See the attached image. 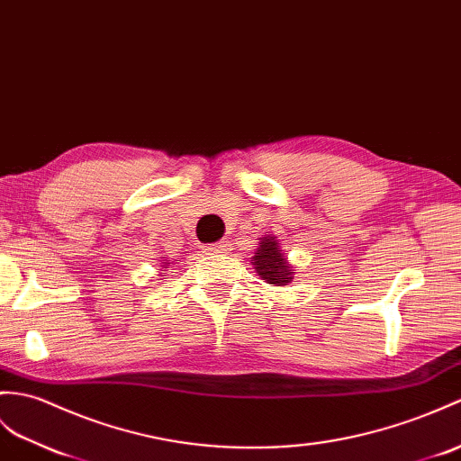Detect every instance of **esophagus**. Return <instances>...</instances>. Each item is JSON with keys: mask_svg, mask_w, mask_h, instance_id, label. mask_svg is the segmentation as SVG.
I'll return each mask as SVG.
<instances>
[{"mask_svg": "<svg viewBox=\"0 0 461 461\" xmlns=\"http://www.w3.org/2000/svg\"><path fill=\"white\" fill-rule=\"evenodd\" d=\"M228 248H230V243H228L226 240H221V241H218V243L208 245L206 251H208L210 255H220V253H226Z\"/></svg>", "mask_w": 461, "mask_h": 461, "instance_id": "1", "label": "esophagus"}]
</instances>
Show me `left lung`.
<instances>
[{
    "label": "left lung",
    "instance_id": "1",
    "mask_svg": "<svg viewBox=\"0 0 461 461\" xmlns=\"http://www.w3.org/2000/svg\"><path fill=\"white\" fill-rule=\"evenodd\" d=\"M261 245L257 249V255L253 257V265L257 273L263 281L269 285L283 286L286 283H291V267H288L285 255L281 253L279 243L275 241V238H261Z\"/></svg>",
    "mask_w": 461,
    "mask_h": 461
}]
</instances>
